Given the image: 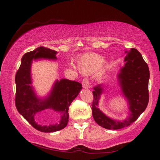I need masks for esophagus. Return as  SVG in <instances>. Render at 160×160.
I'll return each instance as SVG.
<instances>
[{"mask_svg":"<svg viewBox=\"0 0 160 160\" xmlns=\"http://www.w3.org/2000/svg\"><path fill=\"white\" fill-rule=\"evenodd\" d=\"M82 84V87L84 89H89V88H90L89 81L87 79V78H84V79H83Z\"/></svg>","mask_w":160,"mask_h":160,"instance_id":"esophagus-1","label":"esophagus"}]
</instances>
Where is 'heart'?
Segmentation results:
<instances>
[{
    "label": "heart",
    "instance_id": "heart-1",
    "mask_svg": "<svg viewBox=\"0 0 160 160\" xmlns=\"http://www.w3.org/2000/svg\"><path fill=\"white\" fill-rule=\"evenodd\" d=\"M108 65V61L96 53H84L77 60L78 69L84 74H91L95 71L98 73H102Z\"/></svg>",
    "mask_w": 160,
    "mask_h": 160
}]
</instances>
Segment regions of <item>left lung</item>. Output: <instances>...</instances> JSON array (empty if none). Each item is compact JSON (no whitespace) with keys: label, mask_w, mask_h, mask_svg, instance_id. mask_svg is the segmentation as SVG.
Masks as SVG:
<instances>
[{"label":"left lung","mask_w":160,"mask_h":160,"mask_svg":"<svg viewBox=\"0 0 160 160\" xmlns=\"http://www.w3.org/2000/svg\"><path fill=\"white\" fill-rule=\"evenodd\" d=\"M125 53L124 65L118 74V81L122 93L127 100L128 116L123 121L115 120L107 116L98 108L104 87L102 84H98L93 88V100L91 107L93 117L98 125L107 129L117 130L128 127L140 117L148 103L150 73L148 64L136 49L132 48L129 52L126 51Z\"/></svg>","instance_id":"left-lung-1"}]
</instances>
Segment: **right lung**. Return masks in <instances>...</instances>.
Here are the masks:
<instances>
[{
  "mask_svg": "<svg viewBox=\"0 0 160 160\" xmlns=\"http://www.w3.org/2000/svg\"><path fill=\"white\" fill-rule=\"evenodd\" d=\"M57 53L44 47L26 53L22 58L21 64L15 77V104L17 110L33 128L44 132L60 131L66 127L69 122V107L82 88L80 82L64 78L56 80L52 90L45 98H40L37 96L32 86L31 76L33 60H56ZM45 109H52L61 114L59 123L42 126L37 123L34 118L35 114Z\"/></svg>",
  "mask_w": 160,
  "mask_h": 160,
  "instance_id": "obj_1",
  "label": "right lung"
}]
</instances>
